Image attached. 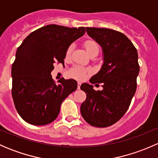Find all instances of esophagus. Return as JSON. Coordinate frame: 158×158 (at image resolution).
<instances>
[{"label":"esophagus","instance_id":"34e87169","mask_svg":"<svg viewBox=\"0 0 158 158\" xmlns=\"http://www.w3.org/2000/svg\"><path fill=\"white\" fill-rule=\"evenodd\" d=\"M80 86H81V83H80V82H78V84H77V89H80Z\"/></svg>","mask_w":158,"mask_h":158}]
</instances>
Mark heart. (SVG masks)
Wrapping results in <instances>:
<instances>
[{"mask_svg": "<svg viewBox=\"0 0 158 158\" xmlns=\"http://www.w3.org/2000/svg\"><path fill=\"white\" fill-rule=\"evenodd\" d=\"M85 49H86L87 52L89 53V55H91V54L94 53V52H97L98 53V51H99V47H98V44H97L95 41L94 40H87L85 41ZM73 45H70L69 47H68L67 50H66V56H69L70 54L73 52ZM89 72V69H85V68L82 67V66H76L72 68L69 71V75L72 77L76 78L78 79H85V77L86 76L87 73Z\"/></svg>", "mask_w": 158, "mask_h": 158, "instance_id": "obj_1", "label": "heart"}]
</instances>
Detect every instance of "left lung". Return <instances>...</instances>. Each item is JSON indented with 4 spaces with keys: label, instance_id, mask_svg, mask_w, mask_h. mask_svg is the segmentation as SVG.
<instances>
[{
    "label": "left lung",
    "instance_id": "1",
    "mask_svg": "<svg viewBox=\"0 0 158 158\" xmlns=\"http://www.w3.org/2000/svg\"><path fill=\"white\" fill-rule=\"evenodd\" d=\"M86 32L102 48L104 63L90 82H102L103 89L95 91L92 85L82 84L80 89L86 94V99L80 111L89 125L106 128L122 118L136 92L140 69L138 52L131 41L118 31L86 27Z\"/></svg>",
    "mask_w": 158,
    "mask_h": 158
}]
</instances>
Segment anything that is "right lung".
I'll return each instance as SVG.
<instances>
[{
  "instance_id": "add662e5",
  "label": "right lung",
  "mask_w": 158,
  "mask_h": 158,
  "mask_svg": "<svg viewBox=\"0 0 158 158\" xmlns=\"http://www.w3.org/2000/svg\"><path fill=\"white\" fill-rule=\"evenodd\" d=\"M84 27L50 24L30 33L17 48L12 64V96L20 117L33 125H45L58 116L63 100L77 89L74 79L56 83L51 72L64 63L70 44L85 33Z\"/></svg>"
}]
</instances>
